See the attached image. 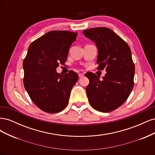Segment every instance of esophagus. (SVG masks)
Listing matches in <instances>:
<instances>
[{"label":"esophagus","mask_w":155,"mask_h":155,"mask_svg":"<svg viewBox=\"0 0 155 155\" xmlns=\"http://www.w3.org/2000/svg\"><path fill=\"white\" fill-rule=\"evenodd\" d=\"M78 76H79V78H83V77L84 76V74H82V73H79V74H78Z\"/></svg>","instance_id":"1"}]
</instances>
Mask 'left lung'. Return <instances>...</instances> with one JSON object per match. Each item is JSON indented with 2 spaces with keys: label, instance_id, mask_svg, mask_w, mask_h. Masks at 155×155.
<instances>
[{
  "label": "left lung",
  "instance_id": "8db88e82",
  "mask_svg": "<svg viewBox=\"0 0 155 155\" xmlns=\"http://www.w3.org/2000/svg\"><path fill=\"white\" fill-rule=\"evenodd\" d=\"M83 34L95 42L98 50L97 70L107 72L102 80L92 72L86 87L88 99L94 109L103 112L116 109L127 100L134 86V64L129 45L108 28H93Z\"/></svg>",
  "mask_w": 155,
  "mask_h": 155
}]
</instances>
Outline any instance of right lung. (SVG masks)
Returning <instances> with one entry per match:
<instances>
[{
	"label": "right lung",
	"instance_id": "1",
	"mask_svg": "<svg viewBox=\"0 0 155 155\" xmlns=\"http://www.w3.org/2000/svg\"><path fill=\"white\" fill-rule=\"evenodd\" d=\"M78 33L51 31L29 46L23 61L24 86L32 101L47 113L62 111L68 105L70 92L78 75L73 70L61 75L56 72L67 59L70 46Z\"/></svg>",
	"mask_w": 155,
	"mask_h": 155
}]
</instances>
